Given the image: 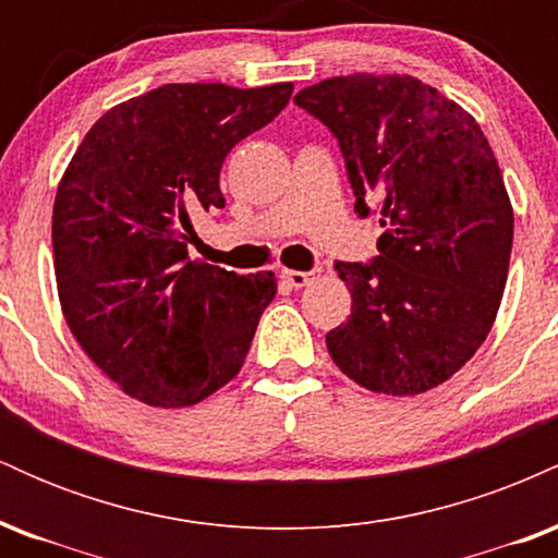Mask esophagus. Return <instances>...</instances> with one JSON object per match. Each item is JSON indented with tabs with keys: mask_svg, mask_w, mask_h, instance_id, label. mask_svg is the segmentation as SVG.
Returning <instances> with one entry per match:
<instances>
[{
	"mask_svg": "<svg viewBox=\"0 0 558 558\" xmlns=\"http://www.w3.org/2000/svg\"><path fill=\"white\" fill-rule=\"evenodd\" d=\"M283 280L291 288H304L315 280V272H301V270H283Z\"/></svg>",
	"mask_w": 558,
	"mask_h": 558,
	"instance_id": "1",
	"label": "esophagus"
}]
</instances>
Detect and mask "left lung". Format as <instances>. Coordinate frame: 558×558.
Here are the masks:
<instances>
[{
	"label": "left lung",
	"mask_w": 558,
	"mask_h": 558,
	"mask_svg": "<svg viewBox=\"0 0 558 558\" xmlns=\"http://www.w3.org/2000/svg\"><path fill=\"white\" fill-rule=\"evenodd\" d=\"M293 101L341 144L356 213L380 198L386 228L369 265L336 262L351 315L325 336L332 362L375 393H425L475 356L501 306L514 209L488 138L412 75H336Z\"/></svg>",
	"instance_id": "left-lung-1"
}]
</instances>
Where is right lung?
Segmentation results:
<instances>
[{
  "instance_id": "1",
  "label": "right lung",
  "mask_w": 558,
  "mask_h": 558,
  "mask_svg": "<svg viewBox=\"0 0 558 558\" xmlns=\"http://www.w3.org/2000/svg\"><path fill=\"white\" fill-rule=\"evenodd\" d=\"M293 83H168L92 125L57 185L54 278L88 360L146 407H194L243 367L272 272L191 259L194 217L226 207L220 168Z\"/></svg>"
}]
</instances>
